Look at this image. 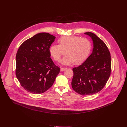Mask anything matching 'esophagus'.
<instances>
[{
    "mask_svg": "<svg viewBox=\"0 0 127 127\" xmlns=\"http://www.w3.org/2000/svg\"><path fill=\"white\" fill-rule=\"evenodd\" d=\"M66 69H67V68H63V67H61V68H60V71H64V70H65Z\"/></svg>",
    "mask_w": 127,
    "mask_h": 127,
    "instance_id": "obj_1",
    "label": "esophagus"
}]
</instances>
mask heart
Wrapping results in <instances>:
<instances>
[{
  "label": "heart",
  "instance_id": "1",
  "mask_svg": "<svg viewBox=\"0 0 127 127\" xmlns=\"http://www.w3.org/2000/svg\"><path fill=\"white\" fill-rule=\"evenodd\" d=\"M59 45L53 44L49 48V53L53 59L59 61L65 53L66 55L61 60L63 65L73 63L79 65L88 59L92 49V44L89 39L71 35L63 36L58 40Z\"/></svg>",
  "mask_w": 127,
  "mask_h": 127
}]
</instances>
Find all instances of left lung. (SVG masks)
Here are the masks:
<instances>
[{
  "label": "left lung",
  "instance_id": "left-lung-1",
  "mask_svg": "<svg viewBox=\"0 0 127 127\" xmlns=\"http://www.w3.org/2000/svg\"><path fill=\"white\" fill-rule=\"evenodd\" d=\"M84 34L91 38L94 48L82 65L73 68L71 86L78 94L87 95L97 93L104 87L111 73V58L107 46L96 34L91 32Z\"/></svg>",
  "mask_w": 127,
  "mask_h": 127
}]
</instances>
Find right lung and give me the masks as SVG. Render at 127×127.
<instances>
[{"mask_svg":"<svg viewBox=\"0 0 127 127\" xmlns=\"http://www.w3.org/2000/svg\"><path fill=\"white\" fill-rule=\"evenodd\" d=\"M56 37L40 32L26 40L16 56V75L23 88L31 93H44L52 86L60 68L50 58L49 48Z\"/></svg>","mask_w":127,"mask_h":127,"instance_id":"obj_1","label":"right lung"}]
</instances>
